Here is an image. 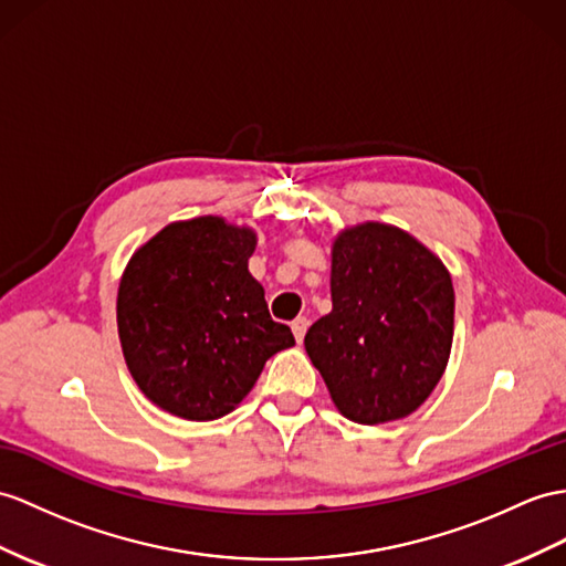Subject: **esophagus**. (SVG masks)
Segmentation results:
<instances>
[{"instance_id":"obj_1","label":"esophagus","mask_w":566,"mask_h":566,"mask_svg":"<svg viewBox=\"0 0 566 566\" xmlns=\"http://www.w3.org/2000/svg\"><path fill=\"white\" fill-rule=\"evenodd\" d=\"M293 326V334H295V340L302 343V338H305L307 334V326H310V319L307 316H297V319L291 324Z\"/></svg>"}]
</instances>
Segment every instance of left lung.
<instances>
[{"mask_svg":"<svg viewBox=\"0 0 566 566\" xmlns=\"http://www.w3.org/2000/svg\"><path fill=\"white\" fill-rule=\"evenodd\" d=\"M331 305L310 326L305 350L340 416L381 424L416 412L451 355L453 285L442 259L389 223L340 230Z\"/></svg>","mask_w":566,"mask_h":566,"instance_id":"1","label":"left lung"}]
</instances>
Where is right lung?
Returning <instances> with one entry per match:
<instances>
[{"instance_id":"obj_1","label":"right lung","mask_w":566,"mask_h":566,"mask_svg":"<svg viewBox=\"0 0 566 566\" xmlns=\"http://www.w3.org/2000/svg\"><path fill=\"white\" fill-rule=\"evenodd\" d=\"M256 232L220 216L175 220L129 259L117 331L136 387L185 420H216L252 391L266 360L295 346L250 273Z\"/></svg>"}]
</instances>
